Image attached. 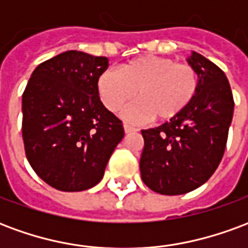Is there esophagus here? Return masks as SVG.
<instances>
[{
	"label": "esophagus",
	"instance_id": "esophagus-1",
	"mask_svg": "<svg viewBox=\"0 0 248 248\" xmlns=\"http://www.w3.org/2000/svg\"><path fill=\"white\" fill-rule=\"evenodd\" d=\"M124 133L126 134H129V133H134V131H138V129H135L133 126H130V124H124Z\"/></svg>",
	"mask_w": 248,
	"mask_h": 248
}]
</instances>
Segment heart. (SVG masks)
I'll return each mask as SVG.
<instances>
[{"label": "heart", "instance_id": "obj_1", "mask_svg": "<svg viewBox=\"0 0 248 248\" xmlns=\"http://www.w3.org/2000/svg\"><path fill=\"white\" fill-rule=\"evenodd\" d=\"M105 108L118 111L134 99L138 102L124 110V118L133 124L150 119L172 121L194 101L199 89V74L191 65L172 58L143 56L124 63L119 71L105 70L97 82Z\"/></svg>", "mask_w": 248, "mask_h": 248}]
</instances>
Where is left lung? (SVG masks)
Segmentation results:
<instances>
[{
	"instance_id": "obj_1",
	"label": "left lung",
	"mask_w": 248,
	"mask_h": 248,
	"mask_svg": "<svg viewBox=\"0 0 248 248\" xmlns=\"http://www.w3.org/2000/svg\"><path fill=\"white\" fill-rule=\"evenodd\" d=\"M187 62L199 74L194 101L179 117L142 130V181L163 195H181L206 183L224 154L234 98L223 71L192 51Z\"/></svg>"
}]
</instances>
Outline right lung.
Segmentation results:
<instances>
[{
    "label": "right lung",
    "instance_id": "right-lung-1",
    "mask_svg": "<svg viewBox=\"0 0 248 248\" xmlns=\"http://www.w3.org/2000/svg\"><path fill=\"white\" fill-rule=\"evenodd\" d=\"M106 57L69 50L35 67L22 94V138L30 166L60 191H83L103 178L124 135L103 106L97 82Z\"/></svg>",
    "mask_w": 248,
    "mask_h": 248
}]
</instances>
